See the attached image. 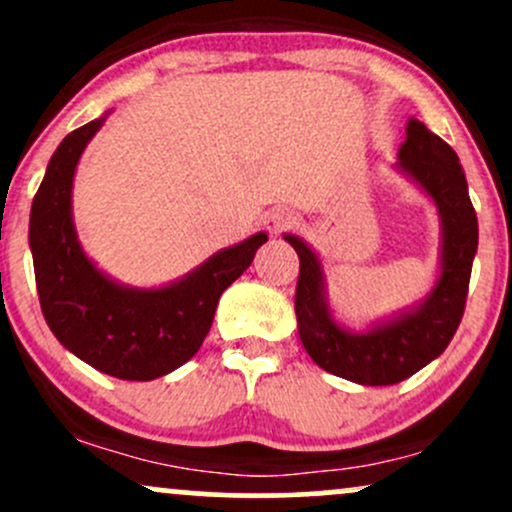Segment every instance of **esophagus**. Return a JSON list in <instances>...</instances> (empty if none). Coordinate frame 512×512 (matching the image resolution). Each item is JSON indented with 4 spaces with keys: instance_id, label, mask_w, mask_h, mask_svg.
<instances>
[{
    "instance_id": "esophagus-1",
    "label": "esophagus",
    "mask_w": 512,
    "mask_h": 512,
    "mask_svg": "<svg viewBox=\"0 0 512 512\" xmlns=\"http://www.w3.org/2000/svg\"><path fill=\"white\" fill-rule=\"evenodd\" d=\"M294 225H297V215L284 211V208H277V211H272L265 218V228L270 230L272 235L287 233V230H292Z\"/></svg>"
}]
</instances>
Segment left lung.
Segmentation results:
<instances>
[{
    "label": "left lung",
    "mask_w": 512,
    "mask_h": 512,
    "mask_svg": "<svg viewBox=\"0 0 512 512\" xmlns=\"http://www.w3.org/2000/svg\"><path fill=\"white\" fill-rule=\"evenodd\" d=\"M397 166L437 203L444 235L439 279L417 309L365 333L346 331L328 311L319 257L297 235H284L299 255L294 311L301 343L319 368L358 385L402 383L444 353L464 316L478 247L476 211L454 149L419 120H410Z\"/></svg>",
    "instance_id": "left-lung-1"
}]
</instances>
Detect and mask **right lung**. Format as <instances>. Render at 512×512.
<instances>
[{
  "instance_id": "add662e5",
  "label": "right lung",
  "mask_w": 512,
  "mask_h": 512,
  "mask_svg": "<svg viewBox=\"0 0 512 512\" xmlns=\"http://www.w3.org/2000/svg\"><path fill=\"white\" fill-rule=\"evenodd\" d=\"M105 122L73 129L48 161L31 203L29 245L43 319L73 355L120 380H154L201 348L220 294L255 260L265 233L215 252L198 270L161 289L107 279L80 250L73 228V174L85 144Z\"/></svg>"
}]
</instances>
